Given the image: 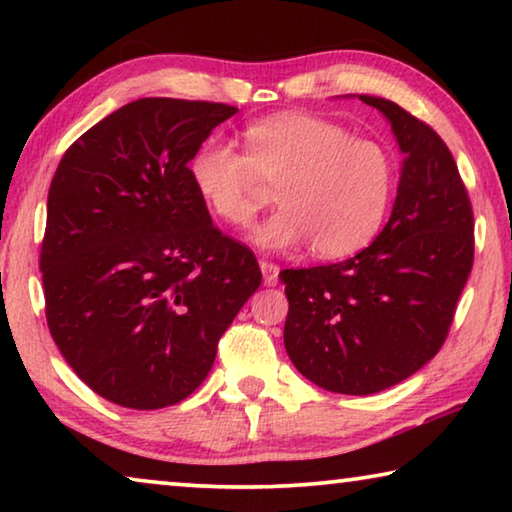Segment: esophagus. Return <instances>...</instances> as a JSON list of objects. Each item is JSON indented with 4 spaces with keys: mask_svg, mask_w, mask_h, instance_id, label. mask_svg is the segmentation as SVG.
Returning <instances> with one entry per match:
<instances>
[{
    "mask_svg": "<svg viewBox=\"0 0 512 512\" xmlns=\"http://www.w3.org/2000/svg\"><path fill=\"white\" fill-rule=\"evenodd\" d=\"M259 268H262V277H264V284H268V287H273V284H277V275H280V266L268 262V259H262L259 262Z\"/></svg>",
    "mask_w": 512,
    "mask_h": 512,
    "instance_id": "1",
    "label": "esophagus"
}]
</instances>
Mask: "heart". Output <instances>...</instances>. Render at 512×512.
<instances>
[{"label":"heart","instance_id":"heart-1","mask_svg":"<svg viewBox=\"0 0 512 512\" xmlns=\"http://www.w3.org/2000/svg\"><path fill=\"white\" fill-rule=\"evenodd\" d=\"M189 178L207 210L246 228L268 203L259 179L275 187L282 207L262 228L266 248L311 241V253L348 257L379 232L397 185V160L386 144L354 137L334 121L284 112L250 124L244 151L207 140L189 160Z\"/></svg>","mask_w":512,"mask_h":512}]
</instances>
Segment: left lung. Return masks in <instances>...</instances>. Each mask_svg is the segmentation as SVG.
I'll use <instances>...</instances> for the list:
<instances>
[{
	"label": "left lung",
	"instance_id": "8db88e82",
	"mask_svg": "<svg viewBox=\"0 0 512 512\" xmlns=\"http://www.w3.org/2000/svg\"><path fill=\"white\" fill-rule=\"evenodd\" d=\"M384 112L404 153L393 214L368 248L339 264L284 268V348L332 393L386 391L436 357L474 262V214L452 151L397 103Z\"/></svg>",
	"mask_w": 512,
	"mask_h": 512
}]
</instances>
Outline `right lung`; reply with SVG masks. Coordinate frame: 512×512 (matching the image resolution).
<instances>
[{
  "label": "right lung",
  "instance_id": "add662e5",
  "mask_svg": "<svg viewBox=\"0 0 512 512\" xmlns=\"http://www.w3.org/2000/svg\"><path fill=\"white\" fill-rule=\"evenodd\" d=\"M237 112L149 97L60 160L40 250L49 332L94 393L126 409L178 404L262 284L253 250L216 228L189 160Z\"/></svg>",
  "mask_w": 512,
  "mask_h": 512
}]
</instances>
